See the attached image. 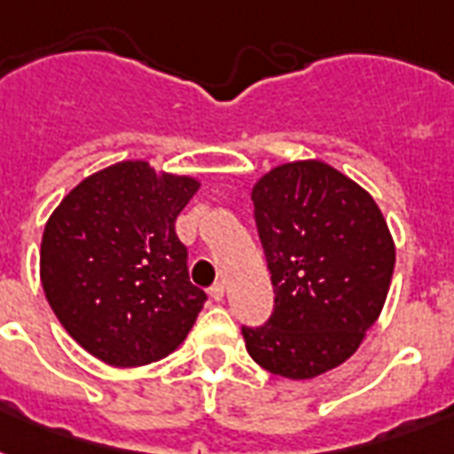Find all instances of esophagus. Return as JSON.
<instances>
[{
    "instance_id": "34e87169",
    "label": "esophagus",
    "mask_w": 454,
    "mask_h": 454,
    "mask_svg": "<svg viewBox=\"0 0 454 454\" xmlns=\"http://www.w3.org/2000/svg\"><path fill=\"white\" fill-rule=\"evenodd\" d=\"M223 294H226V287H223V283H214L212 290H209V297H212L214 301H223Z\"/></svg>"
}]
</instances>
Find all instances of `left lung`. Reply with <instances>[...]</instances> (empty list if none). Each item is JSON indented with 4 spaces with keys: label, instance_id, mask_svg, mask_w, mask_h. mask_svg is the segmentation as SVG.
Instances as JSON below:
<instances>
[{
    "label": "left lung",
    "instance_id": "8db88e82",
    "mask_svg": "<svg viewBox=\"0 0 454 454\" xmlns=\"http://www.w3.org/2000/svg\"><path fill=\"white\" fill-rule=\"evenodd\" d=\"M276 309L263 327H242L256 365L313 380L348 360L377 323L395 266V245L370 192L323 160L266 171L252 188Z\"/></svg>",
    "mask_w": 454,
    "mask_h": 454
}]
</instances>
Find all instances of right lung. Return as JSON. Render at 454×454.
<instances>
[{
  "instance_id": "obj_1",
  "label": "right lung",
  "mask_w": 454,
  "mask_h": 454,
  "mask_svg": "<svg viewBox=\"0 0 454 454\" xmlns=\"http://www.w3.org/2000/svg\"><path fill=\"white\" fill-rule=\"evenodd\" d=\"M200 181L124 160L74 185L42 235L39 278L66 332L113 367L167 358L205 292L188 280L174 223Z\"/></svg>"
}]
</instances>
